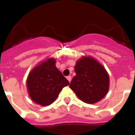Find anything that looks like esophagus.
I'll return each mask as SVG.
<instances>
[{
  "mask_svg": "<svg viewBox=\"0 0 135 135\" xmlns=\"http://www.w3.org/2000/svg\"><path fill=\"white\" fill-rule=\"evenodd\" d=\"M66 79H68V81L69 82H71V76H68L67 77H66Z\"/></svg>",
  "mask_w": 135,
  "mask_h": 135,
  "instance_id": "obj_1",
  "label": "esophagus"
}]
</instances>
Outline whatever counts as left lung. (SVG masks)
I'll return each mask as SVG.
<instances>
[{"mask_svg": "<svg viewBox=\"0 0 135 135\" xmlns=\"http://www.w3.org/2000/svg\"><path fill=\"white\" fill-rule=\"evenodd\" d=\"M76 75L69 87L79 99L93 104L103 99L109 89V76L99 62L91 56H83L74 66Z\"/></svg>", "mask_w": 135, "mask_h": 135, "instance_id": "8db88e82", "label": "left lung"}]
</instances>
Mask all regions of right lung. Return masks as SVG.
Returning a JSON list of instances; mask_svg holds the SVG:
<instances>
[{"mask_svg": "<svg viewBox=\"0 0 135 135\" xmlns=\"http://www.w3.org/2000/svg\"><path fill=\"white\" fill-rule=\"evenodd\" d=\"M56 61L50 58L31 71L27 79V88L30 98L42 106L55 101L63 88L69 85L67 79L56 68Z\"/></svg>", "mask_w": 135, "mask_h": 135, "instance_id": "1", "label": "right lung"}]
</instances>
